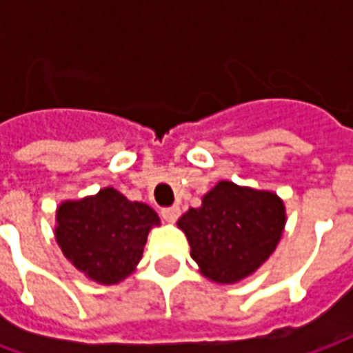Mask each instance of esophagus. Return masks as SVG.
<instances>
[{
	"label": "esophagus",
	"instance_id": "obj_1",
	"mask_svg": "<svg viewBox=\"0 0 353 353\" xmlns=\"http://www.w3.org/2000/svg\"><path fill=\"white\" fill-rule=\"evenodd\" d=\"M162 219L168 223H174L177 221V217L181 215V210H179V206H170V208H162Z\"/></svg>",
	"mask_w": 353,
	"mask_h": 353
}]
</instances>
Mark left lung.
Wrapping results in <instances>:
<instances>
[{
	"label": "left lung",
	"mask_w": 353,
	"mask_h": 353,
	"mask_svg": "<svg viewBox=\"0 0 353 353\" xmlns=\"http://www.w3.org/2000/svg\"><path fill=\"white\" fill-rule=\"evenodd\" d=\"M177 227L202 276L236 283L272 255L285 227V206L272 191L219 181L202 196V206L179 217Z\"/></svg>",
	"instance_id": "1"
}]
</instances>
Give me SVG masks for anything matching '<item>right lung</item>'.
Returning <instances> with one entry per match:
<instances>
[{
	"label": "right lung",
	"instance_id": "1",
	"mask_svg": "<svg viewBox=\"0 0 353 353\" xmlns=\"http://www.w3.org/2000/svg\"><path fill=\"white\" fill-rule=\"evenodd\" d=\"M157 225L161 219L153 208L105 187L94 196L62 202L54 236L77 270L96 283L113 285L136 270L147 234Z\"/></svg>",
	"mask_w": 353,
	"mask_h": 353
}]
</instances>
